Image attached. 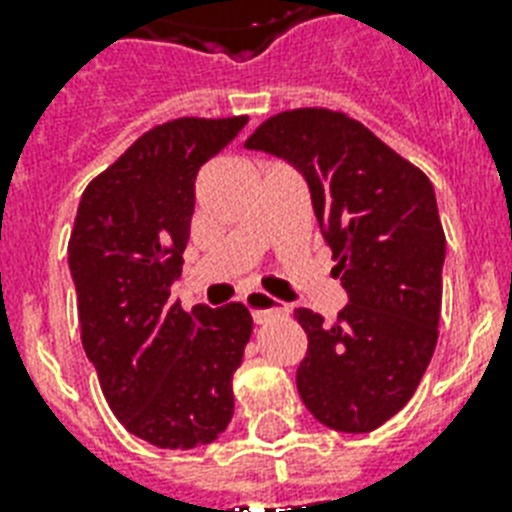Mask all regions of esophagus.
Segmentation results:
<instances>
[{"instance_id":"1","label":"esophagus","mask_w":512,"mask_h":512,"mask_svg":"<svg viewBox=\"0 0 512 512\" xmlns=\"http://www.w3.org/2000/svg\"><path fill=\"white\" fill-rule=\"evenodd\" d=\"M244 305H247L249 311H252V319H255V324H265V321L276 319V316H287L289 308L281 300H276V297L265 295V292H260V289H252V292H247L244 295Z\"/></svg>"}]
</instances>
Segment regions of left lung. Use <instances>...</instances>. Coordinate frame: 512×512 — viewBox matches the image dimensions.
Masks as SVG:
<instances>
[{
	"instance_id": "1",
	"label": "left lung",
	"mask_w": 512,
	"mask_h": 512,
	"mask_svg": "<svg viewBox=\"0 0 512 512\" xmlns=\"http://www.w3.org/2000/svg\"><path fill=\"white\" fill-rule=\"evenodd\" d=\"M244 146L303 175L348 292L332 324L295 311L308 335L300 398L332 430L380 428L412 398L436 350L446 239L433 183L364 124L327 108L271 116Z\"/></svg>"
}]
</instances>
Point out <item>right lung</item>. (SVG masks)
Listing matches in <instances>:
<instances>
[{"instance_id":"add662e5","label":"right lung","mask_w":512,"mask_h":512,"mask_svg":"<svg viewBox=\"0 0 512 512\" xmlns=\"http://www.w3.org/2000/svg\"><path fill=\"white\" fill-rule=\"evenodd\" d=\"M244 124H159L84 188L76 209L68 268L84 353L111 412L159 449L212 444L233 417L252 316L241 303L185 313L170 287L191 236L196 175Z\"/></svg>"}]
</instances>
